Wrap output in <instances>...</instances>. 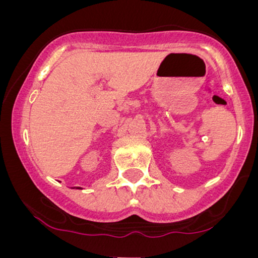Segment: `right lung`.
Returning <instances> with one entry per match:
<instances>
[{
	"label": "right lung",
	"instance_id": "obj_1",
	"mask_svg": "<svg viewBox=\"0 0 258 258\" xmlns=\"http://www.w3.org/2000/svg\"><path fill=\"white\" fill-rule=\"evenodd\" d=\"M78 189H80V188H78Z\"/></svg>",
	"mask_w": 258,
	"mask_h": 258
}]
</instances>
